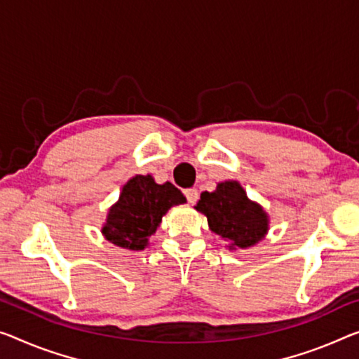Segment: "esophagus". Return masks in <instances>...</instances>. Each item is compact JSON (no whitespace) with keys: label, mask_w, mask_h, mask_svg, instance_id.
Returning a JSON list of instances; mask_svg holds the SVG:
<instances>
[{"label":"esophagus","mask_w":359,"mask_h":359,"mask_svg":"<svg viewBox=\"0 0 359 359\" xmlns=\"http://www.w3.org/2000/svg\"><path fill=\"white\" fill-rule=\"evenodd\" d=\"M184 196L187 198V202L196 203L197 198H198V192H197V189H194V187H192V189H186L184 191Z\"/></svg>","instance_id":"obj_1"}]
</instances>
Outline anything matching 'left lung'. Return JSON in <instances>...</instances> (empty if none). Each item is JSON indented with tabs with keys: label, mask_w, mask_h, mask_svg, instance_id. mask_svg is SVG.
Listing matches in <instances>:
<instances>
[{
	"label": "left lung",
	"mask_w": 359,
	"mask_h": 359,
	"mask_svg": "<svg viewBox=\"0 0 359 359\" xmlns=\"http://www.w3.org/2000/svg\"><path fill=\"white\" fill-rule=\"evenodd\" d=\"M196 210L207 217L208 228L228 244L229 249H247L268 233V215L247 197L237 181L218 183L213 192H202Z\"/></svg>",
	"instance_id": "left-lung-1"
}]
</instances>
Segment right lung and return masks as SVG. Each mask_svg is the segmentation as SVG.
Instances as JSON below:
<instances>
[{
    "mask_svg": "<svg viewBox=\"0 0 359 359\" xmlns=\"http://www.w3.org/2000/svg\"><path fill=\"white\" fill-rule=\"evenodd\" d=\"M186 197L172 183L157 184L151 175H136L123 186L117 203L109 208L102 234L128 250H144L162 217Z\"/></svg>",
    "mask_w": 359,
    "mask_h": 359,
    "instance_id": "add662e5",
    "label": "right lung"
}]
</instances>
